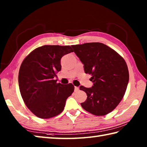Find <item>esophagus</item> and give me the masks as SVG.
<instances>
[{"label": "esophagus", "instance_id": "1", "mask_svg": "<svg viewBox=\"0 0 147 147\" xmlns=\"http://www.w3.org/2000/svg\"><path fill=\"white\" fill-rule=\"evenodd\" d=\"M74 91H75V92L79 91V88H78V86L74 87Z\"/></svg>", "mask_w": 147, "mask_h": 147}]
</instances>
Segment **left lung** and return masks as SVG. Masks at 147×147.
Returning a JSON list of instances; mask_svg holds the SVG:
<instances>
[{"label": "left lung", "instance_id": "8db88e82", "mask_svg": "<svg viewBox=\"0 0 147 147\" xmlns=\"http://www.w3.org/2000/svg\"><path fill=\"white\" fill-rule=\"evenodd\" d=\"M84 64L86 74H91L92 88L81 86L87 98L81 103L87 112L95 115L110 113L125 94L129 81L126 61L114 50L99 42L71 45Z\"/></svg>", "mask_w": 147, "mask_h": 147}]
</instances>
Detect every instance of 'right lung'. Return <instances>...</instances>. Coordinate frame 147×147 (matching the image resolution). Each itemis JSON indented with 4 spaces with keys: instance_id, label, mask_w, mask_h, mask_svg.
<instances>
[{
    "instance_id": "add662e5",
    "label": "right lung",
    "mask_w": 147,
    "mask_h": 147,
    "mask_svg": "<svg viewBox=\"0 0 147 147\" xmlns=\"http://www.w3.org/2000/svg\"><path fill=\"white\" fill-rule=\"evenodd\" d=\"M73 52L69 45H43L33 50L22 62L18 76L21 95L38 117L49 119L61 114L74 92L72 83L63 85L54 80L61 70V59Z\"/></svg>"
}]
</instances>
